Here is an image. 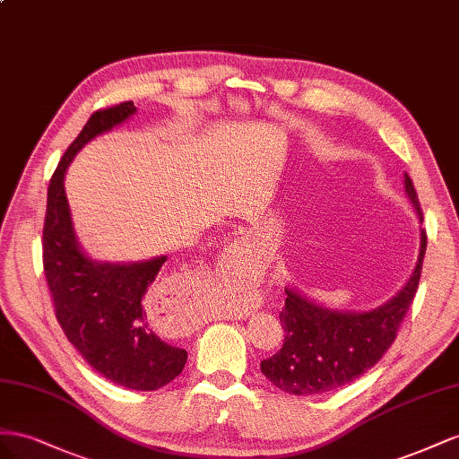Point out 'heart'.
Here are the masks:
<instances>
[{"label": "heart", "instance_id": "heart-1", "mask_svg": "<svg viewBox=\"0 0 459 459\" xmlns=\"http://www.w3.org/2000/svg\"><path fill=\"white\" fill-rule=\"evenodd\" d=\"M250 299H252V290H250V288H242V290H237V294L232 296V299H230L229 304H225V311H229V309H240L247 302H250Z\"/></svg>", "mask_w": 459, "mask_h": 459}]
</instances>
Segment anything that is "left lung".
Returning <instances> with one entry per match:
<instances>
[{
    "instance_id": "1",
    "label": "left lung",
    "mask_w": 459,
    "mask_h": 459,
    "mask_svg": "<svg viewBox=\"0 0 459 459\" xmlns=\"http://www.w3.org/2000/svg\"><path fill=\"white\" fill-rule=\"evenodd\" d=\"M403 186L423 222L421 205L408 175H403ZM425 250L427 234L421 230V247L410 281L394 298L371 311L329 309L294 288H284L286 299L279 316L284 342L274 356L261 361V373L277 388L298 396L323 394L368 373L394 342L421 279Z\"/></svg>"
}]
</instances>
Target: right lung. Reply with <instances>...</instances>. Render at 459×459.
<instances>
[{
    "instance_id": "obj_1",
    "label": "right lung",
    "mask_w": 459,
    "mask_h": 459,
    "mask_svg": "<svg viewBox=\"0 0 459 459\" xmlns=\"http://www.w3.org/2000/svg\"><path fill=\"white\" fill-rule=\"evenodd\" d=\"M134 113L133 101L96 111L63 153L48 188L42 257L56 317L69 342L111 383L157 390L180 375L188 358L148 325V294L167 255L140 264L90 259L78 246L63 185L76 152Z\"/></svg>"
}]
</instances>
